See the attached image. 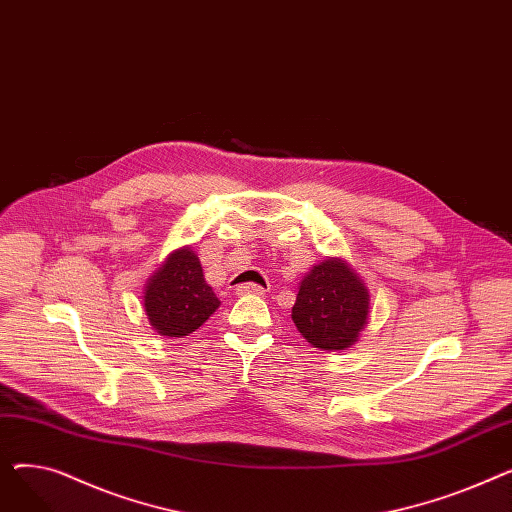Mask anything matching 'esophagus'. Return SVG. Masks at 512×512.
<instances>
[{"label": "esophagus", "mask_w": 512, "mask_h": 512, "mask_svg": "<svg viewBox=\"0 0 512 512\" xmlns=\"http://www.w3.org/2000/svg\"><path fill=\"white\" fill-rule=\"evenodd\" d=\"M265 292V288L263 286H259V284H240V286H236V294L238 297H245V294H263Z\"/></svg>", "instance_id": "obj_1"}]
</instances>
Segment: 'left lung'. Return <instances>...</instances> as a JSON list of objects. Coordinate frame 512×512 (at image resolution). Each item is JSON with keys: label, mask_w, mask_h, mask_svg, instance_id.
<instances>
[{"label": "left lung", "mask_w": 512, "mask_h": 512, "mask_svg": "<svg viewBox=\"0 0 512 512\" xmlns=\"http://www.w3.org/2000/svg\"><path fill=\"white\" fill-rule=\"evenodd\" d=\"M371 294L351 263L326 257L299 282L292 321L301 336L321 351H346L365 330Z\"/></svg>", "instance_id": "obj_1"}]
</instances>
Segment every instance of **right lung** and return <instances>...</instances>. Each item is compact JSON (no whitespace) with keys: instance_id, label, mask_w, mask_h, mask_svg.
I'll return each instance as SVG.
<instances>
[{"instance_id":"1","label":"right lung","mask_w":512,"mask_h":512,"mask_svg":"<svg viewBox=\"0 0 512 512\" xmlns=\"http://www.w3.org/2000/svg\"><path fill=\"white\" fill-rule=\"evenodd\" d=\"M220 307L193 247L172 251L149 276L143 290V309L149 326L166 338H184L199 330Z\"/></svg>"}]
</instances>
